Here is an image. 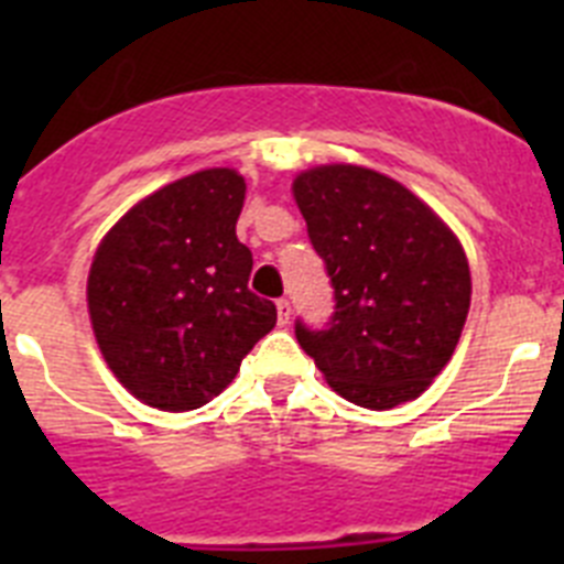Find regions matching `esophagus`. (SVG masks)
I'll use <instances>...</instances> for the list:
<instances>
[{
  "mask_svg": "<svg viewBox=\"0 0 564 564\" xmlns=\"http://www.w3.org/2000/svg\"><path fill=\"white\" fill-rule=\"evenodd\" d=\"M276 313L279 325H288L291 322V299H276Z\"/></svg>",
  "mask_w": 564,
  "mask_h": 564,
  "instance_id": "34e87169",
  "label": "esophagus"
}]
</instances>
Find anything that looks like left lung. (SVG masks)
Listing matches in <instances>:
<instances>
[{
	"instance_id": "1",
	"label": "left lung",
	"mask_w": 564,
	"mask_h": 564,
	"mask_svg": "<svg viewBox=\"0 0 564 564\" xmlns=\"http://www.w3.org/2000/svg\"><path fill=\"white\" fill-rule=\"evenodd\" d=\"M293 197L333 285L322 330L299 318L302 350L350 403L392 410L449 364L471 302L466 253L421 197L372 169L302 172Z\"/></svg>"
}]
</instances>
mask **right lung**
Masks as SVG:
<instances>
[{"mask_svg": "<svg viewBox=\"0 0 564 564\" xmlns=\"http://www.w3.org/2000/svg\"><path fill=\"white\" fill-rule=\"evenodd\" d=\"M242 200V174L203 169L143 197L98 246L87 279L96 341L115 378L154 410L220 395L276 325L271 299L248 291Z\"/></svg>", "mask_w": 564, "mask_h": 564, "instance_id": "right-lung-1", "label": "right lung"}]
</instances>
